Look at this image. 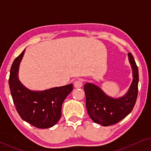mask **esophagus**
<instances>
[{"instance_id": "obj_1", "label": "esophagus", "mask_w": 151, "mask_h": 151, "mask_svg": "<svg viewBox=\"0 0 151 151\" xmlns=\"http://www.w3.org/2000/svg\"><path fill=\"white\" fill-rule=\"evenodd\" d=\"M82 84H83V81H82V80L81 79H78L77 80H76L73 83L74 86H75L76 88H80L82 86Z\"/></svg>"}]
</instances>
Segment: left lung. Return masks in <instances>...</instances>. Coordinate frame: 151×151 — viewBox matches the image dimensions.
Returning a JSON list of instances; mask_svg holds the SVG:
<instances>
[{
    "label": "left lung",
    "instance_id": "left-lung-1",
    "mask_svg": "<svg viewBox=\"0 0 151 151\" xmlns=\"http://www.w3.org/2000/svg\"><path fill=\"white\" fill-rule=\"evenodd\" d=\"M133 69V80L127 93L120 98L107 96L98 86L86 83L84 86L86 106L88 115L94 122L104 127L115 124L131 112L135 106L138 93L139 73L131 53H128Z\"/></svg>",
    "mask_w": 151,
    "mask_h": 151
}]
</instances>
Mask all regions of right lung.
I'll return each instance as SVG.
<instances>
[{"mask_svg": "<svg viewBox=\"0 0 151 151\" xmlns=\"http://www.w3.org/2000/svg\"><path fill=\"white\" fill-rule=\"evenodd\" d=\"M24 50L14 60L9 78L11 95L20 117L38 129L52 127L61 117L62 105L73 90V84L43 91H33L22 85L18 79V68Z\"/></svg>", "mask_w": 151, "mask_h": 151, "instance_id": "1", "label": "right lung"}]
</instances>
